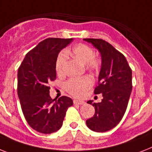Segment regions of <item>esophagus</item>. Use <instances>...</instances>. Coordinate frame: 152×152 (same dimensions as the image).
<instances>
[{"mask_svg": "<svg viewBox=\"0 0 152 152\" xmlns=\"http://www.w3.org/2000/svg\"><path fill=\"white\" fill-rule=\"evenodd\" d=\"M73 102L74 104H76V105H83V104H85V102L81 101V100H77V99H74Z\"/></svg>", "mask_w": 152, "mask_h": 152, "instance_id": "34e87169", "label": "esophagus"}]
</instances>
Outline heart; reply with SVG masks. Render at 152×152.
Returning <instances> with one entry per match:
<instances>
[{"mask_svg":"<svg viewBox=\"0 0 152 152\" xmlns=\"http://www.w3.org/2000/svg\"><path fill=\"white\" fill-rule=\"evenodd\" d=\"M72 55L83 64H86L89 69L95 70L99 68L101 61L98 57H95V52L90 46L86 44H79L72 48ZM67 61V53L61 52L58 55L56 61L55 69L58 75L64 72ZM93 80L90 76H85L79 78H72L64 84L65 90L75 97H82L85 95L89 88L92 86Z\"/></svg>","mask_w":152,"mask_h":152,"instance_id":"b5f03b06","label":"heart"}]
</instances>
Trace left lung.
<instances>
[{
	"instance_id": "1",
	"label": "left lung",
	"mask_w": 152,
	"mask_h": 152,
	"mask_svg": "<svg viewBox=\"0 0 152 152\" xmlns=\"http://www.w3.org/2000/svg\"><path fill=\"white\" fill-rule=\"evenodd\" d=\"M101 53L102 64L95 95L102 94V102L88 103L95 106L92 118L86 121L92 131L103 132L114 128L122 119L132 92V70L124 55L102 39H83Z\"/></svg>"
}]
</instances>
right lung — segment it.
Listing matches in <instances>:
<instances>
[{
    "instance_id": "add662e5",
    "label": "right lung",
    "mask_w": 152,
    "mask_h": 152,
    "mask_svg": "<svg viewBox=\"0 0 152 152\" xmlns=\"http://www.w3.org/2000/svg\"><path fill=\"white\" fill-rule=\"evenodd\" d=\"M72 39L49 38L27 53L18 69L17 93L28 125L35 131L50 134L59 130L73 102L61 96L52 99L49 83L56 80L55 64L62 49Z\"/></svg>"
}]
</instances>
